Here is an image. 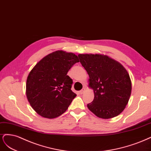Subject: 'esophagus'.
I'll return each mask as SVG.
<instances>
[{
	"mask_svg": "<svg viewBox=\"0 0 151 151\" xmlns=\"http://www.w3.org/2000/svg\"><path fill=\"white\" fill-rule=\"evenodd\" d=\"M85 90H86V89H85V88H83L81 90H80V93H81V94H83V93H84V92L85 91Z\"/></svg>",
	"mask_w": 151,
	"mask_h": 151,
	"instance_id": "obj_1",
	"label": "esophagus"
}]
</instances>
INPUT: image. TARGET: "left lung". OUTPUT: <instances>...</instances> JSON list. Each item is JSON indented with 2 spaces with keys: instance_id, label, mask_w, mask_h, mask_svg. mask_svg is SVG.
Masks as SVG:
<instances>
[{
  "instance_id": "left-lung-1",
  "label": "left lung",
  "mask_w": 151,
  "mask_h": 151,
  "mask_svg": "<svg viewBox=\"0 0 151 151\" xmlns=\"http://www.w3.org/2000/svg\"><path fill=\"white\" fill-rule=\"evenodd\" d=\"M81 65L88 73V86L93 90L94 99L87 105L96 116L114 118L127 105L132 91L129 74L123 65L101 54H79Z\"/></svg>"
}]
</instances>
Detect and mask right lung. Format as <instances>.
I'll return each instance as SVG.
<instances>
[{
  "instance_id": "right-lung-1",
  "label": "right lung",
  "mask_w": 151,
  "mask_h": 151,
  "mask_svg": "<svg viewBox=\"0 0 151 151\" xmlns=\"http://www.w3.org/2000/svg\"><path fill=\"white\" fill-rule=\"evenodd\" d=\"M78 62L74 53L58 50L46 55L34 66L27 76L26 93L37 114L54 119L66 111L76 96L71 90L73 80L67 73Z\"/></svg>"
}]
</instances>
